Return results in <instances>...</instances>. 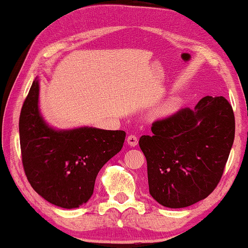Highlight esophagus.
Instances as JSON below:
<instances>
[{
  "label": "esophagus",
  "mask_w": 248,
  "mask_h": 248,
  "mask_svg": "<svg viewBox=\"0 0 248 248\" xmlns=\"http://www.w3.org/2000/svg\"><path fill=\"white\" fill-rule=\"evenodd\" d=\"M127 143L129 144L130 146H136L137 144H139V139H137V136H135V135H129L127 139Z\"/></svg>",
  "instance_id": "1"
}]
</instances>
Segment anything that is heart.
<instances>
[{
  "label": "heart",
  "mask_w": 248,
  "mask_h": 248,
  "mask_svg": "<svg viewBox=\"0 0 248 248\" xmlns=\"http://www.w3.org/2000/svg\"><path fill=\"white\" fill-rule=\"evenodd\" d=\"M174 109H175V105L174 104H169L164 108V112H165V113H170V112H173Z\"/></svg>",
  "instance_id": "1"
}]
</instances>
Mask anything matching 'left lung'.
<instances>
[{
	"label": "left lung",
	"mask_w": 248,
	"mask_h": 248,
	"mask_svg": "<svg viewBox=\"0 0 248 248\" xmlns=\"http://www.w3.org/2000/svg\"><path fill=\"white\" fill-rule=\"evenodd\" d=\"M140 147L147 162L149 191L168 208H183L211 194L223 174L234 140V115L223 96H206L153 122Z\"/></svg>",
	"instance_id": "left-lung-1"
}]
</instances>
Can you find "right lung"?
<instances>
[{
    "mask_svg": "<svg viewBox=\"0 0 248 248\" xmlns=\"http://www.w3.org/2000/svg\"><path fill=\"white\" fill-rule=\"evenodd\" d=\"M39 79L21 108L19 139L25 174L42 198L62 208H78L93 196L97 174L121 151L126 133L93 127L59 130L39 109Z\"/></svg>",
    "mask_w": 248,
    "mask_h": 248,
    "instance_id": "add662e5",
    "label": "right lung"
}]
</instances>
